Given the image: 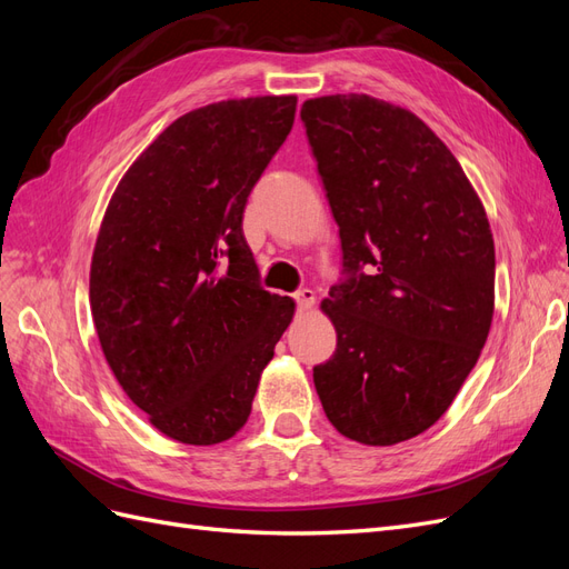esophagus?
<instances>
[{"label":"esophagus","instance_id":"1","mask_svg":"<svg viewBox=\"0 0 569 569\" xmlns=\"http://www.w3.org/2000/svg\"><path fill=\"white\" fill-rule=\"evenodd\" d=\"M295 301H297L301 311H308V308L316 303V291L313 289H299L295 295Z\"/></svg>","mask_w":569,"mask_h":569}]
</instances>
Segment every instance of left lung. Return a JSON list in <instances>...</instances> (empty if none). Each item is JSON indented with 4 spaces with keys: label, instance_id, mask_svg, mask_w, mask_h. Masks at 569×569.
Listing matches in <instances>:
<instances>
[{
    "label": "left lung",
    "instance_id": "1",
    "mask_svg": "<svg viewBox=\"0 0 569 569\" xmlns=\"http://www.w3.org/2000/svg\"><path fill=\"white\" fill-rule=\"evenodd\" d=\"M308 144L341 239L322 311L337 351L313 368L337 432L391 446L432 427L475 368L493 318L489 220L422 120L368 94L308 99Z\"/></svg>",
    "mask_w": 569,
    "mask_h": 569
}]
</instances>
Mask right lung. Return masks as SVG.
Segmentation results:
<instances>
[{"instance_id": "1", "label": "right lung", "mask_w": 569, "mask_h": 569, "mask_svg": "<svg viewBox=\"0 0 569 569\" xmlns=\"http://www.w3.org/2000/svg\"><path fill=\"white\" fill-rule=\"evenodd\" d=\"M297 97L180 116L118 182L90 303L101 351L166 437L211 446L244 427L295 301L270 295L244 239L253 184L295 126Z\"/></svg>"}]
</instances>
